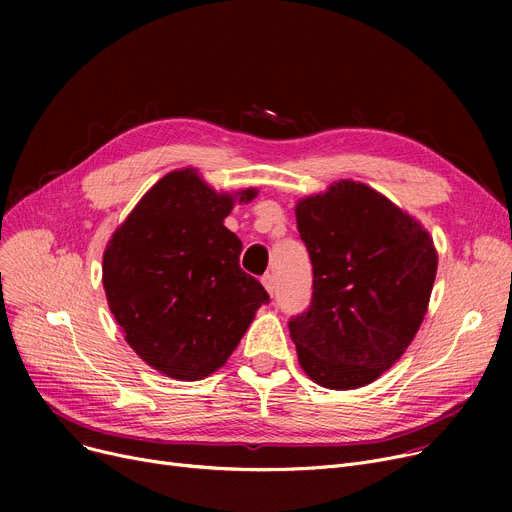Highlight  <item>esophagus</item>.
Listing matches in <instances>:
<instances>
[{
  "label": "esophagus",
  "instance_id": "esophagus-1",
  "mask_svg": "<svg viewBox=\"0 0 512 512\" xmlns=\"http://www.w3.org/2000/svg\"><path fill=\"white\" fill-rule=\"evenodd\" d=\"M261 282H263V286H265V290L272 294L274 297V292H276V278L272 276V274H265L263 278H261Z\"/></svg>",
  "mask_w": 512,
  "mask_h": 512
}]
</instances>
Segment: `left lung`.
<instances>
[{"label": "left lung", "instance_id": "1", "mask_svg": "<svg viewBox=\"0 0 512 512\" xmlns=\"http://www.w3.org/2000/svg\"><path fill=\"white\" fill-rule=\"evenodd\" d=\"M313 265L309 309L288 321L299 363L332 390L371 384L415 338L438 255L409 213L363 182L342 180L297 205Z\"/></svg>", "mask_w": 512, "mask_h": 512}]
</instances>
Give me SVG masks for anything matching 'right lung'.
Masks as SVG:
<instances>
[{"mask_svg": "<svg viewBox=\"0 0 512 512\" xmlns=\"http://www.w3.org/2000/svg\"><path fill=\"white\" fill-rule=\"evenodd\" d=\"M234 197L191 168L170 172L103 253L107 305L126 342L170 378L195 382L220 369L270 303L261 282L240 270L242 242L224 226ZM253 197L249 188L238 201Z\"/></svg>", "mask_w": 512, "mask_h": 512, "instance_id": "add662e5", "label": "right lung"}]
</instances>
